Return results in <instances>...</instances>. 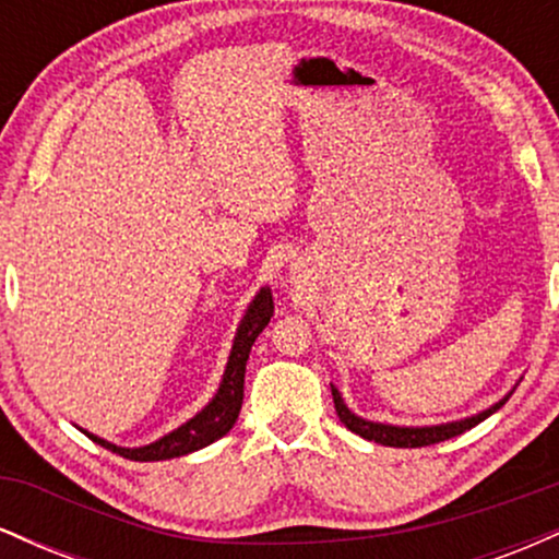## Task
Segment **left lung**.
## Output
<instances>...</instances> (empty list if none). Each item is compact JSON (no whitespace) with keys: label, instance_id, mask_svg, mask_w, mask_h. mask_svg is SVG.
<instances>
[{"label":"left lung","instance_id":"obj_1","mask_svg":"<svg viewBox=\"0 0 559 559\" xmlns=\"http://www.w3.org/2000/svg\"><path fill=\"white\" fill-rule=\"evenodd\" d=\"M331 394H333V407H336L338 420H342L352 433L362 436V439L376 441V444H383V447L413 449V447L439 444V441L452 439V436L471 431V428L478 426L480 420H486L489 415L497 413V409L502 407L507 400H510L512 391H510V394H504L497 404H491V407H486V409H480V413L471 415V418L452 420V423H439V426H391V423H376V420L360 418V415H355L349 407H346L342 391L333 386V383H331Z\"/></svg>","mask_w":559,"mask_h":559}]
</instances>
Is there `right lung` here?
<instances>
[{"mask_svg":"<svg viewBox=\"0 0 559 559\" xmlns=\"http://www.w3.org/2000/svg\"><path fill=\"white\" fill-rule=\"evenodd\" d=\"M271 318H273V294L271 288L262 286L260 292L254 294V299L249 301L239 329H236L234 346H230L226 370H223L221 386H217L215 396L199 409L194 418H189L178 428H173V431L165 433L163 439L131 449V447L112 444V441L107 439H99V436L83 431V428L81 431L86 433L94 444L110 449V452L120 454V457L126 460H136V463H157V460L183 457V454L197 452V449L213 444V441L221 439V436H226L230 428H234L236 418H239L241 402H243V373H247L249 352H252L254 338H258L262 329L271 323Z\"/></svg>","mask_w":559,"mask_h":559,"instance_id":"obj_1","label":"right lung"}]
</instances>
